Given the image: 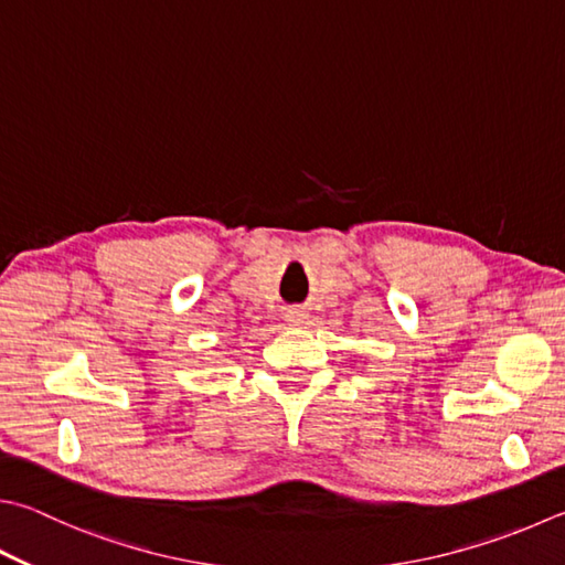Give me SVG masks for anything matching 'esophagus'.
Returning a JSON list of instances; mask_svg holds the SVG:
<instances>
[{
	"label": "esophagus",
	"instance_id": "esophagus-1",
	"mask_svg": "<svg viewBox=\"0 0 565 565\" xmlns=\"http://www.w3.org/2000/svg\"><path fill=\"white\" fill-rule=\"evenodd\" d=\"M285 319H287V324L300 327V324H302V319H305V312H302V310H287Z\"/></svg>",
	"mask_w": 565,
	"mask_h": 565
}]
</instances>
